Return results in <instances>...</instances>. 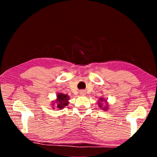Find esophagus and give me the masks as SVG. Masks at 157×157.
<instances>
[{"label":"esophagus","instance_id":"esophagus-1","mask_svg":"<svg viewBox=\"0 0 157 157\" xmlns=\"http://www.w3.org/2000/svg\"><path fill=\"white\" fill-rule=\"evenodd\" d=\"M79 94L84 96V95H86V91H84V90H82V91H79Z\"/></svg>","mask_w":157,"mask_h":157}]
</instances>
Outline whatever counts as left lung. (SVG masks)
<instances>
[{
    "instance_id": "8db88e82",
    "label": "left lung",
    "mask_w": 157,
    "mask_h": 157,
    "mask_svg": "<svg viewBox=\"0 0 157 157\" xmlns=\"http://www.w3.org/2000/svg\"><path fill=\"white\" fill-rule=\"evenodd\" d=\"M103 102L107 103V100L105 99V98H100V100H99V101H98V106H99L101 109H102L104 111H107L108 109V105L106 104V105H103V104H102Z\"/></svg>"
}]
</instances>
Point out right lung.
<instances>
[{"mask_svg":"<svg viewBox=\"0 0 157 157\" xmlns=\"http://www.w3.org/2000/svg\"><path fill=\"white\" fill-rule=\"evenodd\" d=\"M70 99V97L68 96L67 94H63L62 93H59L57 95V99L55 101H53V105L55 103H56L57 109H62L63 108H64L68 105V100ZM55 109V108H53Z\"/></svg>","mask_w":157,"mask_h":157,"instance_id":"obj_1","label":"right lung"}]
</instances>
